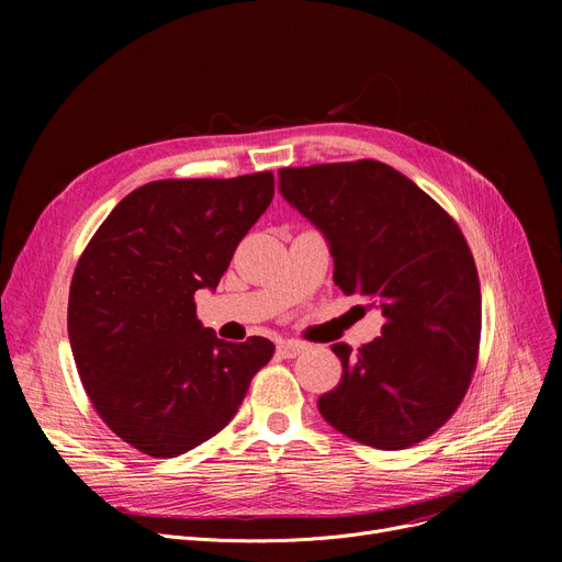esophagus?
<instances>
[{
	"mask_svg": "<svg viewBox=\"0 0 562 562\" xmlns=\"http://www.w3.org/2000/svg\"><path fill=\"white\" fill-rule=\"evenodd\" d=\"M305 348H307V346H305L303 341H293V339L280 341V344H278V356L284 358V360H291V358H299Z\"/></svg>",
	"mask_w": 562,
	"mask_h": 562,
	"instance_id": "obj_1",
	"label": "esophagus"
}]
</instances>
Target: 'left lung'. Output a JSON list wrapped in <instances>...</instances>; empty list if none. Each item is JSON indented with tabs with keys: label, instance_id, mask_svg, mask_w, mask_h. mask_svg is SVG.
Wrapping results in <instances>:
<instances>
[{
	"label": "left lung",
	"instance_id": "8db88e82",
	"mask_svg": "<svg viewBox=\"0 0 562 562\" xmlns=\"http://www.w3.org/2000/svg\"><path fill=\"white\" fill-rule=\"evenodd\" d=\"M282 195L330 244L335 282L371 299L382 337L341 360L339 385L318 398L335 430L360 445L409 449L460 407L479 362L481 282L458 223L387 164L358 159L280 168Z\"/></svg>",
	"mask_w": 562,
	"mask_h": 562
}]
</instances>
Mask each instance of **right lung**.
<instances>
[{"label":"right lung","instance_id":"add662e5","mask_svg":"<svg viewBox=\"0 0 562 562\" xmlns=\"http://www.w3.org/2000/svg\"><path fill=\"white\" fill-rule=\"evenodd\" d=\"M271 170L229 180H157L115 210L83 248L68 335L100 419L130 447L177 458L221 432L276 346L227 344L202 328L195 291L216 289L271 204Z\"/></svg>","mask_w":562,"mask_h":562}]
</instances>
